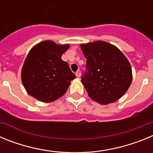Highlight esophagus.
I'll use <instances>...</instances> for the list:
<instances>
[{"label": "esophagus", "mask_w": 153, "mask_h": 153, "mask_svg": "<svg viewBox=\"0 0 153 153\" xmlns=\"http://www.w3.org/2000/svg\"><path fill=\"white\" fill-rule=\"evenodd\" d=\"M76 76H77L78 78L80 77V76H81V72H80V71H79V70H77V71H76Z\"/></svg>", "instance_id": "esophagus-1"}]
</instances>
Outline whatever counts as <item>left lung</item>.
<instances>
[{
  "instance_id": "8db88e82",
  "label": "left lung",
  "mask_w": 153,
  "mask_h": 153,
  "mask_svg": "<svg viewBox=\"0 0 153 153\" xmlns=\"http://www.w3.org/2000/svg\"><path fill=\"white\" fill-rule=\"evenodd\" d=\"M86 59L81 82L92 100L100 104L111 103L121 98L132 80V68L117 47L105 41L81 44Z\"/></svg>"
}]
</instances>
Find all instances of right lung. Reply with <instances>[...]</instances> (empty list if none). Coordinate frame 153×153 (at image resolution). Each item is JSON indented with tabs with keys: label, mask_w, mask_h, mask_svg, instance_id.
Returning <instances> with one entry per match:
<instances>
[{
	"label": "right lung",
	"mask_w": 153,
	"mask_h": 153,
	"mask_svg": "<svg viewBox=\"0 0 153 153\" xmlns=\"http://www.w3.org/2000/svg\"><path fill=\"white\" fill-rule=\"evenodd\" d=\"M69 44L42 41L28 53L21 70V80L28 94L41 102H51L66 93L76 76L62 54Z\"/></svg>",
	"instance_id": "obj_1"
}]
</instances>
